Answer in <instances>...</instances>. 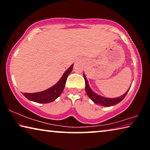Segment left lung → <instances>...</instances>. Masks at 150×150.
Returning a JSON list of instances; mask_svg holds the SVG:
<instances>
[{"label":"left lung","instance_id":"obj_1","mask_svg":"<svg viewBox=\"0 0 150 150\" xmlns=\"http://www.w3.org/2000/svg\"><path fill=\"white\" fill-rule=\"evenodd\" d=\"M85 91H86V93L87 94V95L89 96V98L93 101L94 103L104 106H110L111 105H115L116 104L120 103V101L122 100L124 97H125L126 95L127 94V93H128V91H127V92L124 94L123 96L116 98H104V97H102V96L97 95L95 93H93V91L91 90V88H89V86H88L87 84V83H85Z\"/></svg>","mask_w":150,"mask_h":150}]
</instances>
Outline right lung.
<instances>
[{
    "mask_svg": "<svg viewBox=\"0 0 150 150\" xmlns=\"http://www.w3.org/2000/svg\"><path fill=\"white\" fill-rule=\"evenodd\" d=\"M73 68H71V67L66 71V73H64V77H63V80L61 82L59 85L55 87V88H52L51 90H47L43 91V92L38 93H24V95L26 97L30 100L34 101V102L38 103H49L52 102V101L55 100L57 97H59L61 94H62V91L64 89L66 80H67V76L72 71Z\"/></svg>",
    "mask_w": 150,
    "mask_h": 150,
    "instance_id": "right-lung-1",
    "label": "right lung"
}]
</instances>
